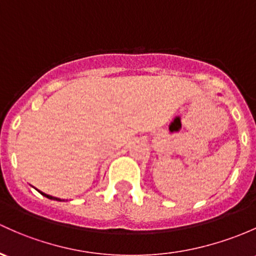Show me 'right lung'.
Masks as SVG:
<instances>
[{
	"label": "right lung",
	"instance_id": "obj_1",
	"mask_svg": "<svg viewBox=\"0 0 256 256\" xmlns=\"http://www.w3.org/2000/svg\"><path fill=\"white\" fill-rule=\"evenodd\" d=\"M38 192H39V193L41 194V195H44V196H46L48 198V199H51V200H57V202H64V199H60V198H56V196H52V195H48V194H46V193H44V192H40L39 189H36Z\"/></svg>",
	"mask_w": 256,
	"mask_h": 256
}]
</instances>
